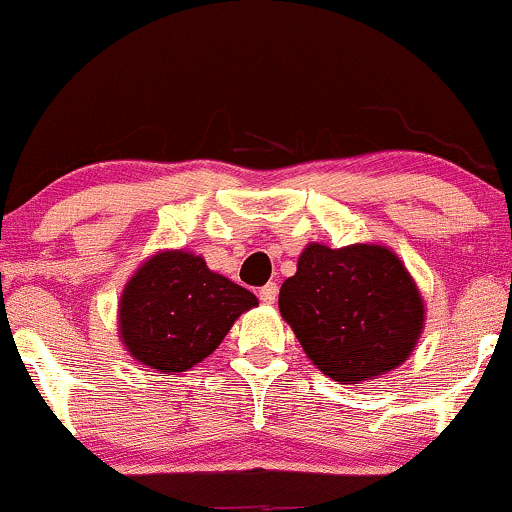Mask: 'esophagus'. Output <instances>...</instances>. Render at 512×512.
I'll return each instance as SVG.
<instances>
[{
    "instance_id": "34e87169",
    "label": "esophagus",
    "mask_w": 512,
    "mask_h": 512,
    "mask_svg": "<svg viewBox=\"0 0 512 512\" xmlns=\"http://www.w3.org/2000/svg\"><path fill=\"white\" fill-rule=\"evenodd\" d=\"M276 293H279V286L276 284H264L260 289V301L262 303H274L276 301Z\"/></svg>"
}]
</instances>
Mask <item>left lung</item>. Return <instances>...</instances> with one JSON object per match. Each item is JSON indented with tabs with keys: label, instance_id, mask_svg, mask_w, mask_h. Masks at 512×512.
<instances>
[{
	"label": "left lung",
	"instance_id": "obj_1",
	"mask_svg": "<svg viewBox=\"0 0 512 512\" xmlns=\"http://www.w3.org/2000/svg\"><path fill=\"white\" fill-rule=\"evenodd\" d=\"M279 310L310 361L337 383L397 368L424 327L416 284L383 245H308L281 284Z\"/></svg>",
	"mask_w": 512,
	"mask_h": 512
}]
</instances>
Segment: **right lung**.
<instances>
[{
    "label": "right lung",
    "mask_w": 512,
    "mask_h": 512,
    "mask_svg": "<svg viewBox=\"0 0 512 512\" xmlns=\"http://www.w3.org/2000/svg\"><path fill=\"white\" fill-rule=\"evenodd\" d=\"M252 305L248 289L211 272L202 257L161 252L122 291V342L146 366L182 373L207 358Z\"/></svg>",
    "instance_id": "obj_1"
}]
</instances>
